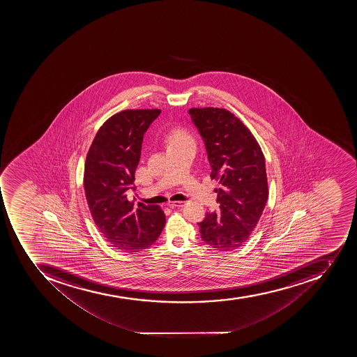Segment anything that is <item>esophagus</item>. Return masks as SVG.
Here are the masks:
<instances>
[{
	"label": "esophagus",
	"mask_w": 357,
	"mask_h": 357,
	"mask_svg": "<svg viewBox=\"0 0 357 357\" xmlns=\"http://www.w3.org/2000/svg\"><path fill=\"white\" fill-rule=\"evenodd\" d=\"M169 205L171 208H182L185 205V202L184 201H176V202H169Z\"/></svg>",
	"instance_id": "34e87169"
}]
</instances>
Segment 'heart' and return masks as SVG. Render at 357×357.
<instances>
[{
    "instance_id": "obj_1",
    "label": "heart",
    "mask_w": 357,
    "mask_h": 357,
    "mask_svg": "<svg viewBox=\"0 0 357 357\" xmlns=\"http://www.w3.org/2000/svg\"><path fill=\"white\" fill-rule=\"evenodd\" d=\"M190 142L192 143L191 136L185 130H182V128H175V130H172L169 132V138H167L169 146L178 145V144L190 143Z\"/></svg>"
}]
</instances>
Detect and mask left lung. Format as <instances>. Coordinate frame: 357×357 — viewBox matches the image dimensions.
Masks as SVG:
<instances>
[{"label":"left lung","instance_id":"8db88e82","mask_svg":"<svg viewBox=\"0 0 357 357\" xmlns=\"http://www.w3.org/2000/svg\"><path fill=\"white\" fill-rule=\"evenodd\" d=\"M203 137L220 210L197 223L201 238L219 251H233L250 238L267 203L268 178L261 147L234 114L218 107L188 110Z\"/></svg>","mask_w":357,"mask_h":357}]
</instances>
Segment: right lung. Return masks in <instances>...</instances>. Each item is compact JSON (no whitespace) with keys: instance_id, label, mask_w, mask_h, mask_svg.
Returning <instances> with one entry per match:
<instances>
[{"instance_id":"right-lung-1","label":"right lung","mask_w":357,"mask_h":357,"mask_svg":"<svg viewBox=\"0 0 357 357\" xmlns=\"http://www.w3.org/2000/svg\"><path fill=\"white\" fill-rule=\"evenodd\" d=\"M160 109H126L108 118L93 138L84 163V188L90 213L101 234L121 252L154 243L165 225L158 205L127 199L135 190L143 136Z\"/></svg>"}]
</instances>
